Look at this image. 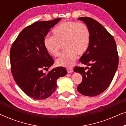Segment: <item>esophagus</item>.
I'll list each match as a JSON object with an SVG mask.
<instances>
[{
  "label": "esophagus",
  "instance_id": "esophagus-1",
  "mask_svg": "<svg viewBox=\"0 0 126 126\" xmlns=\"http://www.w3.org/2000/svg\"><path fill=\"white\" fill-rule=\"evenodd\" d=\"M66 70H67V72H68V73H71L73 72V70L72 68H67Z\"/></svg>",
  "mask_w": 126,
  "mask_h": 126
}]
</instances>
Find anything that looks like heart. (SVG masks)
Instances as JSON below:
<instances>
[{"mask_svg":"<svg viewBox=\"0 0 126 126\" xmlns=\"http://www.w3.org/2000/svg\"><path fill=\"white\" fill-rule=\"evenodd\" d=\"M53 36H46L44 45L47 52L52 56H59L61 45L65 49L57 60V64L70 67L74 64L77 54L82 55L87 50L90 42V32L81 22L66 21L60 23L53 29Z\"/></svg>","mask_w":126,"mask_h":126,"instance_id":"b5f03b06","label":"heart"}]
</instances>
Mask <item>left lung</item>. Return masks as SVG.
<instances>
[{
	"label": "left lung",
	"instance_id": "1",
	"mask_svg": "<svg viewBox=\"0 0 126 126\" xmlns=\"http://www.w3.org/2000/svg\"><path fill=\"white\" fill-rule=\"evenodd\" d=\"M90 32V42L80 61L90 67H78L74 71L82 75L77 88L83 95L95 96L103 93L112 80L118 69L119 58L113 37L100 23L89 17H80ZM89 69L88 71L85 69Z\"/></svg>",
	"mask_w": 126,
	"mask_h": 126
}]
</instances>
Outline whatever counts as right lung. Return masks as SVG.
Returning <instances> with one entry per match:
<instances>
[{
	"label": "right lung",
	"instance_id": "right-lung-1",
	"mask_svg": "<svg viewBox=\"0 0 126 126\" xmlns=\"http://www.w3.org/2000/svg\"><path fill=\"white\" fill-rule=\"evenodd\" d=\"M61 18L38 21L23 29L10 50V63L13 78L27 96L36 100L45 99L56 91L57 80L67 74L66 69L59 66L44 73L54 63L46 50L44 39Z\"/></svg>",
	"mask_w": 126,
	"mask_h": 126
}]
</instances>
